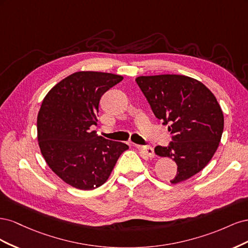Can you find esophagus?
<instances>
[{
	"label": "esophagus",
	"instance_id": "34e87169",
	"mask_svg": "<svg viewBox=\"0 0 248 248\" xmlns=\"http://www.w3.org/2000/svg\"><path fill=\"white\" fill-rule=\"evenodd\" d=\"M137 149L142 155L150 157V158L154 156V149L152 147H150V146H137Z\"/></svg>",
	"mask_w": 248,
	"mask_h": 248
}]
</instances>
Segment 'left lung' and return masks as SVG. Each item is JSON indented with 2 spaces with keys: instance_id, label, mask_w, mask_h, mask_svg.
<instances>
[{
  "instance_id": "left-lung-1",
  "label": "left lung",
  "mask_w": 248,
  "mask_h": 248,
  "mask_svg": "<svg viewBox=\"0 0 248 248\" xmlns=\"http://www.w3.org/2000/svg\"><path fill=\"white\" fill-rule=\"evenodd\" d=\"M137 84L157 119L169 124L171 141L155 153L177 163V184L198 174L211 160L221 140L223 114L219 103L201 81L178 74L139 77Z\"/></svg>"
}]
</instances>
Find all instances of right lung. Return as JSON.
<instances>
[{
  "label": "right lung",
  "mask_w": 248,
  "mask_h": 248,
  "mask_svg": "<svg viewBox=\"0 0 248 248\" xmlns=\"http://www.w3.org/2000/svg\"><path fill=\"white\" fill-rule=\"evenodd\" d=\"M122 79L112 73L78 71L58 82L42 101L37 117L41 154L51 170L76 188L91 190L106 183L128 149L91 130L101 96Z\"/></svg>",
  "instance_id": "add662e5"
}]
</instances>
